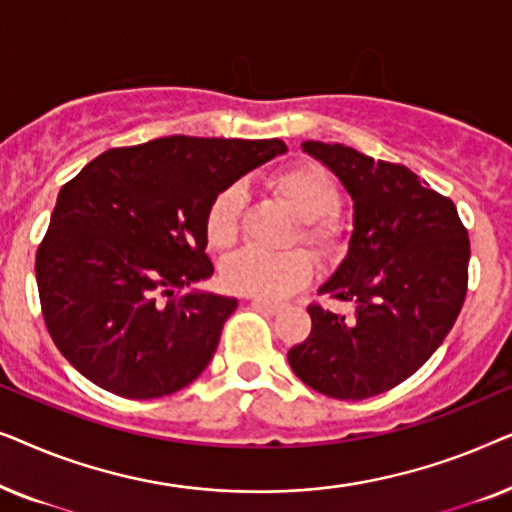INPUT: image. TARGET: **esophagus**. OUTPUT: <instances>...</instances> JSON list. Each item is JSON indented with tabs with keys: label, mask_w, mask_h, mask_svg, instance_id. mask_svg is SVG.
Here are the masks:
<instances>
[{
	"label": "esophagus",
	"mask_w": 512,
	"mask_h": 512,
	"mask_svg": "<svg viewBox=\"0 0 512 512\" xmlns=\"http://www.w3.org/2000/svg\"><path fill=\"white\" fill-rule=\"evenodd\" d=\"M251 305L261 307V310H265L268 314H277L284 307L282 303H275V300H265V298H251Z\"/></svg>",
	"instance_id": "1"
}]
</instances>
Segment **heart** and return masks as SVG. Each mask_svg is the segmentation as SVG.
<instances>
[{"mask_svg":"<svg viewBox=\"0 0 512 512\" xmlns=\"http://www.w3.org/2000/svg\"><path fill=\"white\" fill-rule=\"evenodd\" d=\"M270 188L279 200L303 221V237L314 247L331 249L340 235V219L331 209L338 205V186L319 165L298 163L277 172ZM244 193L240 186H226L209 202L205 216L207 240L214 249H230L240 233ZM314 277V258L303 249L286 254H263L244 249L230 256L221 268V279L230 291L242 296L277 300L305 286Z\"/></svg>","mask_w":512,"mask_h":512,"instance_id":"obj_1","label":"heart"}]
</instances>
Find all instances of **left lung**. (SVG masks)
Wrapping results in <instances>:
<instances>
[{
  "instance_id": "obj_1",
  "label": "left lung",
  "mask_w": 512,
  "mask_h": 512,
  "mask_svg": "<svg viewBox=\"0 0 512 512\" xmlns=\"http://www.w3.org/2000/svg\"><path fill=\"white\" fill-rule=\"evenodd\" d=\"M303 151L354 202L347 254L319 286L354 314L312 305V333L289 363L319 394L361 401L408 380L443 345L466 298L471 244L454 202L405 165L312 139Z\"/></svg>"
}]
</instances>
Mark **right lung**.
I'll return each mask as SVG.
<instances>
[{
    "label": "right lung",
    "mask_w": 512,
    "mask_h": 512,
    "mask_svg": "<svg viewBox=\"0 0 512 512\" xmlns=\"http://www.w3.org/2000/svg\"><path fill=\"white\" fill-rule=\"evenodd\" d=\"M284 151L279 139L172 135L104 151L60 188L37 286L48 333L83 377L142 401L207 368L237 307L191 289L214 272L207 207Z\"/></svg>",
    "instance_id": "add662e5"
}]
</instances>
